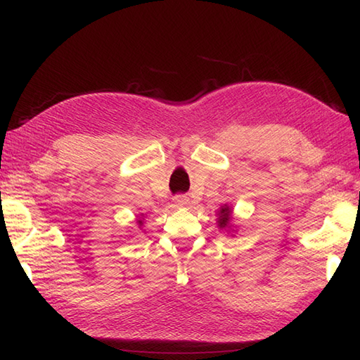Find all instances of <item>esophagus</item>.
<instances>
[{"label":"esophagus","mask_w":360,"mask_h":360,"mask_svg":"<svg viewBox=\"0 0 360 360\" xmlns=\"http://www.w3.org/2000/svg\"><path fill=\"white\" fill-rule=\"evenodd\" d=\"M173 202L176 207H186V205L188 204V198L186 195H176L173 198Z\"/></svg>","instance_id":"34e87169"}]
</instances>
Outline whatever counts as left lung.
Returning <instances> with one entry per match:
<instances>
[{
  "label": "left lung",
  "mask_w": 360,
  "mask_h": 360,
  "mask_svg": "<svg viewBox=\"0 0 360 360\" xmlns=\"http://www.w3.org/2000/svg\"><path fill=\"white\" fill-rule=\"evenodd\" d=\"M229 221H231V209L223 207L219 210V218H218L219 227H226L229 224Z\"/></svg>",
  "instance_id": "obj_1"
}]
</instances>
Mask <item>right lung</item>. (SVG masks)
I'll return each mask as SVG.
<instances>
[{
    "instance_id": "1",
    "label": "right lung",
    "mask_w": 360,
    "mask_h": 360,
    "mask_svg": "<svg viewBox=\"0 0 360 360\" xmlns=\"http://www.w3.org/2000/svg\"><path fill=\"white\" fill-rule=\"evenodd\" d=\"M139 224H142V221H139Z\"/></svg>"
}]
</instances>
